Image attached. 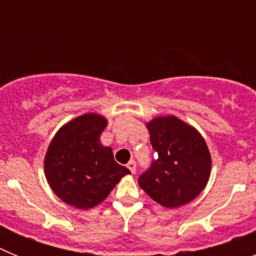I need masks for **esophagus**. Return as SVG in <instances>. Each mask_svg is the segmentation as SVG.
<instances>
[{"instance_id":"obj_1","label":"esophagus","mask_w":256,"mask_h":256,"mask_svg":"<svg viewBox=\"0 0 256 256\" xmlns=\"http://www.w3.org/2000/svg\"><path fill=\"white\" fill-rule=\"evenodd\" d=\"M126 168L130 169L132 173H136V162H134V160H130V162L126 164Z\"/></svg>"}]
</instances>
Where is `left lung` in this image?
Returning a JSON list of instances; mask_svg holds the SVG:
<instances>
[{"label": "left lung", "instance_id": "8db88e82", "mask_svg": "<svg viewBox=\"0 0 256 256\" xmlns=\"http://www.w3.org/2000/svg\"><path fill=\"white\" fill-rule=\"evenodd\" d=\"M156 158L138 177V184L165 208L192 201L206 186L212 159L200 133L176 116H160L148 124Z\"/></svg>", "mask_w": 256, "mask_h": 256}]
</instances>
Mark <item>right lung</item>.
I'll list each match as a JSON object with an SVG mask.
<instances>
[{"mask_svg": "<svg viewBox=\"0 0 256 256\" xmlns=\"http://www.w3.org/2000/svg\"><path fill=\"white\" fill-rule=\"evenodd\" d=\"M106 119L97 114L76 118L56 133L44 159L52 191L78 209H90L105 200L130 170L114 160L112 150L100 142Z\"/></svg>", "mask_w": 256, "mask_h": 256, "instance_id": "obj_1", "label": "right lung"}]
</instances>
